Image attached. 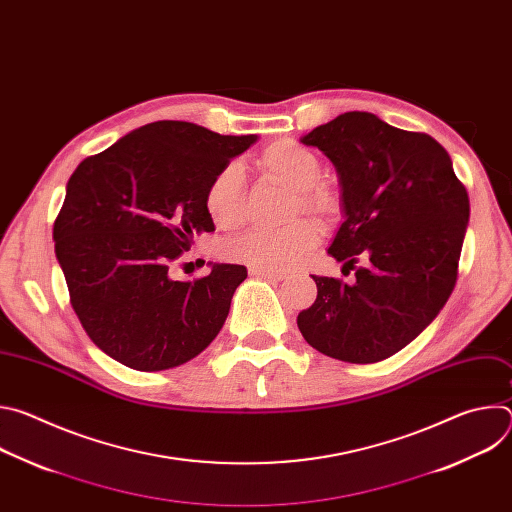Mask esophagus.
<instances>
[{
	"label": "esophagus",
	"mask_w": 512,
	"mask_h": 512,
	"mask_svg": "<svg viewBox=\"0 0 512 512\" xmlns=\"http://www.w3.org/2000/svg\"><path fill=\"white\" fill-rule=\"evenodd\" d=\"M249 273L253 277H261V279H271V281H283L285 275L279 271H271V269H261V267H249Z\"/></svg>",
	"instance_id": "1"
}]
</instances>
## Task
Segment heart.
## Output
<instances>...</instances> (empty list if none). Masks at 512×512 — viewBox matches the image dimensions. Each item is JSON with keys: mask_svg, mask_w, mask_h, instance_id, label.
<instances>
[{"mask_svg": "<svg viewBox=\"0 0 512 512\" xmlns=\"http://www.w3.org/2000/svg\"><path fill=\"white\" fill-rule=\"evenodd\" d=\"M257 168L269 178L294 190L291 216L306 212L322 223L340 214L338 190L320 178V158L296 139H277L261 150ZM247 180L239 162L214 172L202 196L204 210L214 227L237 229L245 223ZM322 229L314 221H296L279 231H247L223 245V255L249 267L285 271L298 267L320 243Z\"/></svg>", "mask_w": 512, "mask_h": 512, "instance_id": "obj_1", "label": "heart"}]
</instances>
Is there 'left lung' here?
<instances>
[{"label":"left lung","instance_id":"8db88e82","mask_svg":"<svg viewBox=\"0 0 512 512\" xmlns=\"http://www.w3.org/2000/svg\"><path fill=\"white\" fill-rule=\"evenodd\" d=\"M336 166L346 221L328 253L356 269L352 285L312 275L316 302L298 328L326 356L369 364L417 338L458 279L470 200L431 135L348 111L304 135ZM362 258L367 268H356Z\"/></svg>","mask_w":512,"mask_h":512}]
</instances>
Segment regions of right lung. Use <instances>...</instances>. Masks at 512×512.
I'll use <instances>...</instances> for the list:
<instances>
[{"label":"right lung","instance_id":"obj_1","mask_svg":"<svg viewBox=\"0 0 512 512\" xmlns=\"http://www.w3.org/2000/svg\"><path fill=\"white\" fill-rule=\"evenodd\" d=\"M255 139L156 121L70 176L52 231L56 259L85 332L125 367L174 369L221 332L247 269L216 263L192 281L170 269L196 233L214 231L202 204L208 180Z\"/></svg>","mask_w":512,"mask_h":512}]
</instances>
